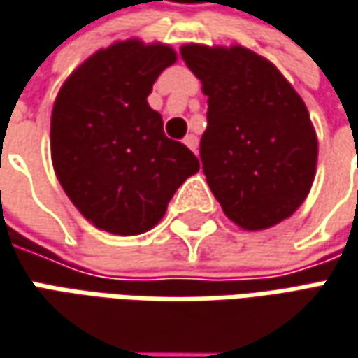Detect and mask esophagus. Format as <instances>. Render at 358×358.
<instances>
[{
  "mask_svg": "<svg viewBox=\"0 0 358 358\" xmlns=\"http://www.w3.org/2000/svg\"><path fill=\"white\" fill-rule=\"evenodd\" d=\"M184 144L192 150V152H196V148H198V138H196L194 134H188V136L184 138Z\"/></svg>",
  "mask_w": 358,
  "mask_h": 358,
  "instance_id": "34e87169",
  "label": "esophagus"
}]
</instances>
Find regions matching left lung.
<instances>
[{"label": "left lung", "mask_w": 358, "mask_h": 358, "mask_svg": "<svg viewBox=\"0 0 358 358\" xmlns=\"http://www.w3.org/2000/svg\"><path fill=\"white\" fill-rule=\"evenodd\" d=\"M180 54L208 96L200 160L226 216L244 230L292 216L319 156L303 98L274 64L242 45L186 43Z\"/></svg>", "instance_id": "left-lung-1"}]
</instances>
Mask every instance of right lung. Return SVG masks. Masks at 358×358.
Masks as SVG:
<instances>
[{
  "mask_svg": "<svg viewBox=\"0 0 358 358\" xmlns=\"http://www.w3.org/2000/svg\"><path fill=\"white\" fill-rule=\"evenodd\" d=\"M178 59L166 43L116 41L71 71L52 110V162L62 188L96 228L142 234L200 170L190 150L164 134L148 106L154 82Z\"/></svg>",
  "mask_w": 358,
  "mask_h": 358,
  "instance_id": "1",
  "label": "right lung"
}]
</instances>
